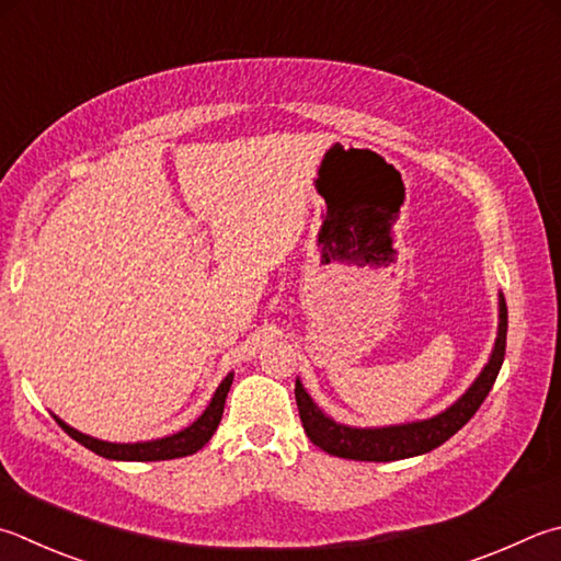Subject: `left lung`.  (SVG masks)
<instances>
[{"instance_id":"8db88e82","label":"left lung","mask_w":561,"mask_h":561,"mask_svg":"<svg viewBox=\"0 0 561 561\" xmlns=\"http://www.w3.org/2000/svg\"><path fill=\"white\" fill-rule=\"evenodd\" d=\"M497 319H501L497 321V339L485 368L473 380V385L468 387L451 407H446L442 414L422 422L368 426V430L345 426L333 422L331 416H325L311 400V394L304 390V385L297 380L294 394H297L304 432H307L309 439L325 454L353 458V461H400V458L420 456L436 449V446H442L446 439H451V436L478 412V407L483 404L488 392H491L497 373H501L507 335V307L503 294L501 299H497Z\"/></svg>"}]
</instances>
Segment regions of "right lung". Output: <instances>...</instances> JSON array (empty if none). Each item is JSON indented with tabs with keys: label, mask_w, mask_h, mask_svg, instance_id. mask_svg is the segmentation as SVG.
I'll return each mask as SVG.
<instances>
[{
	"label": "right lung",
	"mask_w": 561,
	"mask_h": 561,
	"mask_svg": "<svg viewBox=\"0 0 561 561\" xmlns=\"http://www.w3.org/2000/svg\"><path fill=\"white\" fill-rule=\"evenodd\" d=\"M232 385V373L226 375V380L218 385L216 394H213L210 404L206 407L196 422L186 430H181L171 436H164V439H154V442H137V444H112L95 439V436H88L83 432L68 426L64 420H58L54 414V420L58 422L60 430H64L68 436H73L78 444H83L85 449L95 451L98 456L112 458V461H169V458H181V456H191L198 449H203L210 442V436L216 434L218 424L222 420V407H226V397L230 392Z\"/></svg>",
	"instance_id": "add662e5"
}]
</instances>
